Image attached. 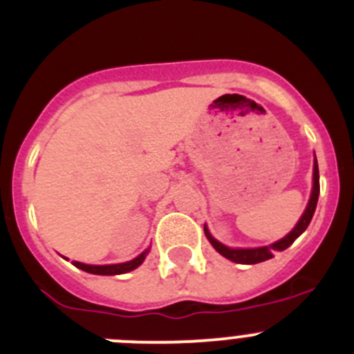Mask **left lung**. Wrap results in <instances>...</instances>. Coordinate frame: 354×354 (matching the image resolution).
Here are the masks:
<instances>
[{
	"mask_svg": "<svg viewBox=\"0 0 354 354\" xmlns=\"http://www.w3.org/2000/svg\"><path fill=\"white\" fill-rule=\"evenodd\" d=\"M313 176H315L313 178V180H315V183H313V194H311V199H309V204H307L306 211H304L302 218L299 220V223L295 225V229H293L288 236L283 237L281 241H277V243L270 244V246L252 248V250H234V248H227V246H223L222 243H218L216 239H213V237H211V234L207 232L206 227H204V232H206L209 243L213 244V248L216 250L218 253H220V255H223L225 259L232 260V262H236V263H248V266H252V263H260V262H266V260L272 259L274 253L286 250V248H288L290 244H292L293 241H295L297 237H299L300 234L307 229V225L311 223V218H313V214H315L316 204H318V196H319V171H318V160H316V158H315V174H313Z\"/></svg>",
	"mask_w": 354,
	"mask_h": 354,
	"instance_id": "1",
	"label": "left lung"
}]
</instances>
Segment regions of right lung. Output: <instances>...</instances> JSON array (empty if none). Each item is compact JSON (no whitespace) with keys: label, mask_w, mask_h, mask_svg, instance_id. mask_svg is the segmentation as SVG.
<instances>
[{"label":"right lung","mask_w":354,"mask_h":354,"mask_svg":"<svg viewBox=\"0 0 354 354\" xmlns=\"http://www.w3.org/2000/svg\"><path fill=\"white\" fill-rule=\"evenodd\" d=\"M147 252L141 253L140 257H136L134 260L131 262H125V263H117V266H87V263H82V262H73V266L78 267V269L85 270V272H91V274H101V276H115V274H125V272H131L134 270L136 267H140L143 263L145 257H147Z\"/></svg>","instance_id":"right-lung-1"}]
</instances>
